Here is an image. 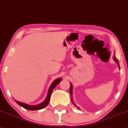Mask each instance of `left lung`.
<instances>
[{
	"label": "left lung",
	"mask_w": 128,
	"mask_h": 128,
	"mask_svg": "<svg viewBox=\"0 0 128 128\" xmlns=\"http://www.w3.org/2000/svg\"><path fill=\"white\" fill-rule=\"evenodd\" d=\"M113 60L114 61H115V62H116V64H118V69H120V65H119V62H118V59H117L116 58V56H115V55H113ZM70 95H73V85H72V83H70ZM71 100H72V102H73V104H74V106H76V107H77V106H76V104H74V103L73 102V98L72 97V98H71ZM78 107V108H79V107Z\"/></svg>",
	"instance_id": "8db88e82"
}]
</instances>
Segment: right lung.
<instances>
[{"label": "right lung", "instance_id": "obj_1", "mask_svg": "<svg viewBox=\"0 0 128 128\" xmlns=\"http://www.w3.org/2000/svg\"><path fill=\"white\" fill-rule=\"evenodd\" d=\"M61 80H62V79H61V78H58V79H55V80L52 83V84H50V86L49 88L48 91V94H47V96L46 97L45 100H44V102L40 103L39 104L32 106V105H28V104H26V103L20 102V101H16V100H14L17 103L19 106L22 107L23 108L29 110H40V109L45 108V107L48 105L49 101H50V95H51L52 90H54V89L55 88V86H56L57 85V84H59Z\"/></svg>", "mask_w": 128, "mask_h": 128}]
</instances>
